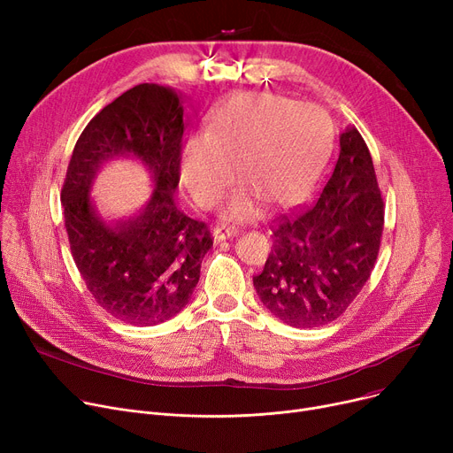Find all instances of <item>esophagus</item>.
Listing matches in <instances>:
<instances>
[{
	"label": "esophagus",
	"instance_id": "1",
	"mask_svg": "<svg viewBox=\"0 0 453 453\" xmlns=\"http://www.w3.org/2000/svg\"><path fill=\"white\" fill-rule=\"evenodd\" d=\"M236 233H239V229L231 227V226H224V224H220V226H217V227L212 229V234H214V239H217V241L231 239V236H234Z\"/></svg>",
	"mask_w": 453,
	"mask_h": 453
}]
</instances>
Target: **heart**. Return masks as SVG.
<instances>
[{
  "mask_svg": "<svg viewBox=\"0 0 453 453\" xmlns=\"http://www.w3.org/2000/svg\"><path fill=\"white\" fill-rule=\"evenodd\" d=\"M328 141V121L316 106L273 93H239L214 108L205 134L181 149L180 180L198 205H217L234 181L248 185L226 207L229 220L258 217L263 202L288 205L311 183Z\"/></svg>",
  "mask_w": 453,
  "mask_h": 453,
  "instance_id": "obj_1",
  "label": "heart"
}]
</instances>
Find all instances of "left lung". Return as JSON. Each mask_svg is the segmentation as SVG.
I'll return each instance as SVG.
<instances>
[{
    "mask_svg": "<svg viewBox=\"0 0 453 453\" xmlns=\"http://www.w3.org/2000/svg\"><path fill=\"white\" fill-rule=\"evenodd\" d=\"M258 299L296 328L338 319L371 277L384 231V200L371 152L356 128L340 135V154L321 193L273 226Z\"/></svg>",
    "mask_w": 453,
    "mask_h": 453,
    "instance_id": "1",
    "label": "left lung"
}]
</instances>
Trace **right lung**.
I'll return each mask as SVG.
<instances>
[{"mask_svg":"<svg viewBox=\"0 0 453 453\" xmlns=\"http://www.w3.org/2000/svg\"><path fill=\"white\" fill-rule=\"evenodd\" d=\"M181 137L180 95L139 84L91 119L67 165L60 200L71 255L95 301L123 323L150 326L181 312L212 246L207 224L174 203ZM115 155L145 164L155 193L137 218L110 226L94 211L88 190L100 165Z\"/></svg>","mask_w":453,"mask_h":453,"instance_id":"add662e5","label":"right lung"}]
</instances>
